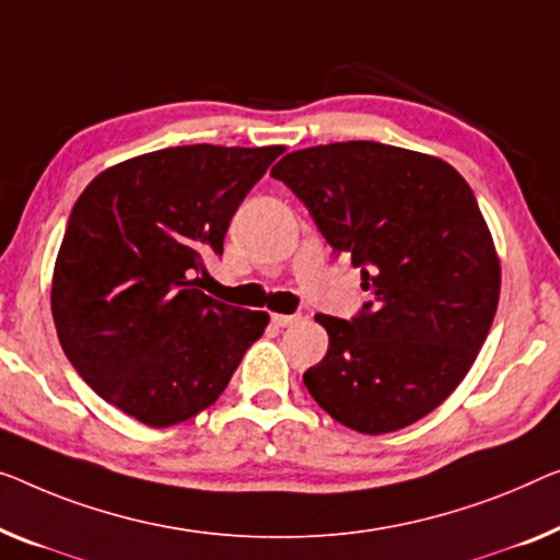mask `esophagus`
<instances>
[{
  "instance_id": "obj_1",
  "label": "esophagus",
  "mask_w": 560,
  "mask_h": 560,
  "mask_svg": "<svg viewBox=\"0 0 560 560\" xmlns=\"http://www.w3.org/2000/svg\"><path fill=\"white\" fill-rule=\"evenodd\" d=\"M271 322L277 324V327H294V324L302 322V316L299 314H271Z\"/></svg>"
}]
</instances>
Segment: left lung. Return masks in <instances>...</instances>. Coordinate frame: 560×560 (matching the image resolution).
<instances>
[{"instance_id": "obj_1", "label": "left lung", "mask_w": 560, "mask_h": 560, "mask_svg": "<svg viewBox=\"0 0 560 560\" xmlns=\"http://www.w3.org/2000/svg\"><path fill=\"white\" fill-rule=\"evenodd\" d=\"M337 254L362 269L372 302L329 334L304 385L324 412L364 435L402 430L465 380L493 324L500 258L453 165L372 140L314 145L271 168Z\"/></svg>"}]
</instances>
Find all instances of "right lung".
I'll return each mask as SVG.
<instances>
[{
	"label": "right lung",
	"instance_id": "obj_1",
	"mask_svg": "<svg viewBox=\"0 0 560 560\" xmlns=\"http://www.w3.org/2000/svg\"><path fill=\"white\" fill-rule=\"evenodd\" d=\"M283 145H180L122 161L74 203L52 273L67 360L148 428L211 407L269 314L200 291L206 258Z\"/></svg>",
	"mask_w": 560,
	"mask_h": 560
}]
</instances>
